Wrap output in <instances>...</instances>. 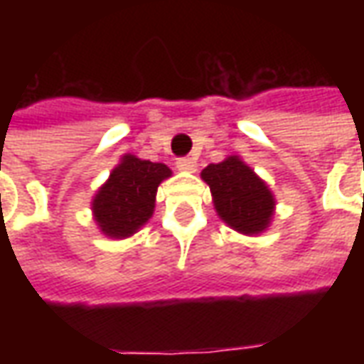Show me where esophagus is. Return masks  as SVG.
Instances as JSON below:
<instances>
[{"label": "esophagus", "mask_w": 364, "mask_h": 364, "mask_svg": "<svg viewBox=\"0 0 364 364\" xmlns=\"http://www.w3.org/2000/svg\"><path fill=\"white\" fill-rule=\"evenodd\" d=\"M177 167L183 169V171H193V169L197 167V161L193 158H189V156H187V158H179L177 159Z\"/></svg>", "instance_id": "obj_1"}]
</instances>
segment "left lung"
I'll return each instance as SVG.
<instances>
[{"label":"left lung","mask_w":364,"mask_h":364,"mask_svg":"<svg viewBox=\"0 0 364 364\" xmlns=\"http://www.w3.org/2000/svg\"><path fill=\"white\" fill-rule=\"evenodd\" d=\"M214 197L216 213L228 226L242 234H259L273 216L274 200L267 185L237 156L203 169Z\"/></svg>","instance_id":"8db88e82"}]
</instances>
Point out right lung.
<instances>
[{"label": "right lung", "instance_id": "right-lung-1", "mask_svg": "<svg viewBox=\"0 0 364 364\" xmlns=\"http://www.w3.org/2000/svg\"><path fill=\"white\" fill-rule=\"evenodd\" d=\"M169 175L171 171L164 164L124 156L93 198L99 228L111 237L134 234L154 213L158 185Z\"/></svg>", "mask_w": 364, "mask_h": 364}]
</instances>
